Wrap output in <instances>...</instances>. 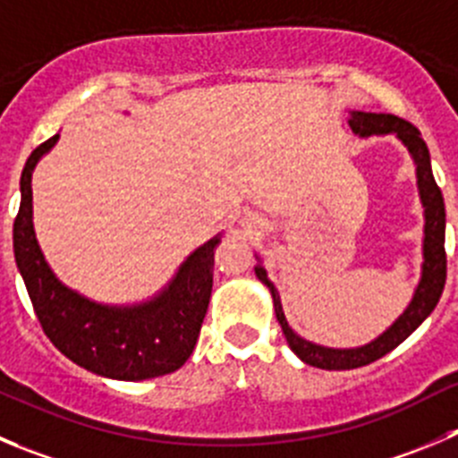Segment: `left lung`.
Here are the masks:
<instances>
[{"instance_id":"obj_1","label":"left lung","mask_w":458,"mask_h":458,"mask_svg":"<svg viewBox=\"0 0 458 458\" xmlns=\"http://www.w3.org/2000/svg\"><path fill=\"white\" fill-rule=\"evenodd\" d=\"M348 125L352 132L360 137H371V134H391L394 132L404 146L411 152L413 161H416V175H418V191H420L422 207H425V241H422V276L416 287L411 303L407 310L395 319L386 333L373 339L371 344L360 348H326L317 346V344L306 342L299 337L294 330L287 326L285 315H283L281 299H278L276 287L267 278L260 265H256V276L269 287L274 299V310H276V319L281 324L283 335H285L287 344L303 362L310 367L326 369V371H346V369L367 367V364L376 362L382 355L394 351L395 346L404 342L422 321L432 315L437 308L438 299L443 294L447 276V256H445V204H443V193L438 189L437 180L432 175V164H429V150L428 143L422 141L418 128H413L409 121L398 119L394 114H376V112H352Z\"/></svg>"}]
</instances>
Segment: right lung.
<instances>
[{
    "instance_id": "obj_1",
    "label": "right lung",
    "mask_w": 458,
    "mask_h": 458,
    "mask_svg": "<svg viewBox=\"0 0 458 458\" xmlns=\"http://www.w3.org/2000/svg\"><path fill=\"white\" fill-rule=\"evenodd\" d=\"M58 134L30 152L21 171V202L13 247L30 303L47 337L73 364L112 380H148L177 371L193 352L213 285V250L220 236L193 251L171 285L152 301L130 308L94 303L55 278L33 232L30 175Z\"/></svg>"
}]
</instances>
